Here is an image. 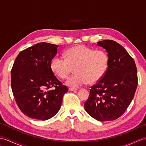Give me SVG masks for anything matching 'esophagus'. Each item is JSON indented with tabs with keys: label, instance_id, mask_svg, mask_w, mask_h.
Returning a JSON list of instances; mask_svg holds the SVG:
<instances>
[{
	"label": "esophagus",
	"instance_id": "obj_1",
	"mask_svg": "<svg viewBox=\"0 0 146 146\" xmlns=\"http://www.w3.org/2000/svg\"><path fill=\"white\" fill-rule=\"evenodd\" d=\"M68 90H69V91H76L77 90L76 88H68Z\"/></svg>",
	"mask_w": 146,
	"mask_h": 146
}]
</instances>
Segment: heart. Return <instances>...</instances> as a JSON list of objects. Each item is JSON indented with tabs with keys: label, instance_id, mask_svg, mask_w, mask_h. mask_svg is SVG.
<instances>
[{
	"label": "heart",
	"instance_id": "heart-1",
	"mask_svg": "<svg viewBox=\"0 0 146 146\" xmlns=\"http://www.w3.org/2000/svg\"><path fill=\"white\" fill-rule=\"evenodd\" d=\"M64 58L55 57L51 68L55 75L61 78H67L73 72L76 74L68 80L67 84L77 88L90 83L98 82L106 73L109 58L103 50H94L84 45H77L64 52Z\"/></svg>",
	"mask_w": 146,
	"mask_h": 146
}]
</instances>
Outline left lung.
<instances>
[{
	"mask_svg": "<svg viewBox=\"0 0 146 146\" xmlns=\"http://www.w3.org/2000/svg\"><path fill=\"white\" fill-rule=\"evenodd\" d=\"M97 45L106 49L109 63L103 78L90 87L85 109L98 121L114 120L125 112L134 98L137 68L134 59L117 42L104 40Z\"/></svg>",
	"mask_w": 146,
	"mask_h": 146,
	"instance_id": "1",
	"label": "left lung"
}]
</instances>
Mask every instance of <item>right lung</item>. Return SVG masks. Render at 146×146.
<instances>
[{
	"mask_svg": "<svg viewBox=\"0 0 146 146\" xmlns=\"http://www.w3.org/2000/svg\"><path fill=\"white\" fill-rule=\"evenodd\" d=\"M58 46L40 42L21 51L11 70V88L17 106L31 119L46 120L60 110L68 92L54 75L52 60Z\"/></svg>",
	"mask_w": 146,
	"mask_h": 146,
	"instance_id": "1",
	"label": "right lung"
}]
</instances>
